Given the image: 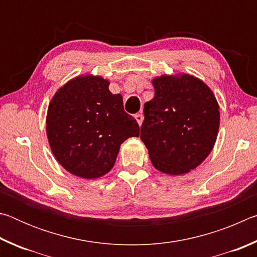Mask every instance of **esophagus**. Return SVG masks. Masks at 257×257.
Instances as JSON below:
<instances>
[{"mask_svg":"<svg viewBox=\"0 0 257 257\" xmlns=\"http://www.w3.org/2000/svg\"><path fill=\"white\" fill-rule=\"evenodd\" d=\"M135 119H136V121H137L139 125H142L143 120H144V116H143L142 113H137V114L135 115Z\"/></svg>","mask_w":257,"mask_h":257,"instance_id":"obj_1","label":"esophagus"}]
</instances>
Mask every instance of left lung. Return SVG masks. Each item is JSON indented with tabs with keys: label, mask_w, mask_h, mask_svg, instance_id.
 <instances>
[{
	"label": "left lung",
	"mask_w": 257,
	"mask_h": 257,
	"mask_svg": "<svg viewBox=\"0 0 257 257\" xmlns=\"http://www.w3.org/2000/svg\"><path fill=\"white\" fill-rule=\"evenodd\" d=\"M155 95L144 104L141 139L151 162L167 175H184L197 168L215 144L219 104L208 86L181 73L153 79Z\"/></svg>",
	"instance_id": "left-lung-1"
}]
</instances>
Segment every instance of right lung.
I'll return each mask as SVG.
<instances>
[{"instance_id":"add662e5","label":"right lung","mask_w":257,"mask_h":257,"mask_svg":"<svg viewBox=\"0 0 257 257\" xmlns=\"http://www.w3.org/2000/svg\"><path fill=\"white\" fill-rule=\"evenodd\" d=\"M97 76L68 81L52 98L46 115L51 150L68 172L96 179L113 168L120 145L139 136V125L123 110L120 94Z\"/></svg>"}]
</instances>
